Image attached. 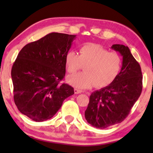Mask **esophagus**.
Returning a JSON list of instances; mask_svg holds the SVG:
<instances>
[{"instance_id":"esophagus-1","label":"esophagus","mask_w":153,"mask_h":153,"mask_svg":"<svg viewBox=\"0 0 153 153\" xmlns=\"http://www.w3.org/2000/svg\"><path fill=\"white\" fill-rule=\"evenodd\" d=\"M74 92L75 94H81L82 91L81 90H79L78 88H75L74 89Z\"/></svg>"}]
</instances>
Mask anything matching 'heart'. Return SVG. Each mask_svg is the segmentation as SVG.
Here are the masks:
<instances>
[{
	"label": "heart",
	"instance_id": "heart-1",
	"mask_svg": "<svg viewBox=\"0 0 153 153\" xmlns=\"http://www.w3.org/2000/svg\"><path fill=\"white\" fill-rule=\"evenodd\" d=\"M65 65L69 73H75L84 67L85 72L71 75L68 82L78 88H87L94 85L96 88L106 86L118 75L122 68L119 54L109 52L97 44L82 45L79 54L70 50L65 56Z\"/></svg>",
	"mask_w": 153,
	"mask_h": 153
}]
</instances>
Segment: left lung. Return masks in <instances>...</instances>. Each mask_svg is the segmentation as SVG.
I'll list each match as a JSON object with an SVG mask.
<instances>
[{"mask_svg": "<svg viewBox=\"0 0 153 153\" xmlns=\"http://www.w3.org/2000/svg\"><path fill=\"white\" fill-rule=\"evenodd\" d=\"M111 49L122 56V69L111 83L91 94L85 111L87 122L99 129L124 121L143 90L141 68L129 47L113 45Z\"/></svg>", "mask_w": 153, "mask_h": 153, "instance_id": "left-lung-1", "label": "left lung"}]
</instances>
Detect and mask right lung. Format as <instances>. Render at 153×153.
Listing matches in <instances>:
<instances>
[{
	"mask_svg": "<svg viewBox=\"0 0 153 153\" xmlns=\"http://www.w3.org/2000/svg\"><path fill=\"white\" fill-rule=\"evenodd\" d=\"M76 36L52 32L25 45L11 69L13 99L19 111L35 122L52 118L74 89L60 83L65 56Z\"/></svg>",
	"mask_w": 153,
	"mask_h": 153,
	"instance_id": "1",
	"label": "right lung"
}]
</instances>
